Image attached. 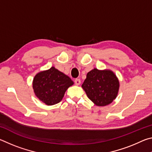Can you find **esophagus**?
<instances>
[{
  "mask_svg": "<svg viewBox=\"0 0 152 152\" xmlns=\"http://www.w3.org/2000/svg\"><path fill=\"white\" fill-rule=\"evenodd\" d=\"M80 83H81V81H80V79L76 78L75 80H74V84H75L76 85L78 86V85H80Z\"/></svg>",
  "mask_w": 152,
  "mask_h": 152,
  "instance_id": "34e87169",
  "label": "esophagus"
}]
</instances>
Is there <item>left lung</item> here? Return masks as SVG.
Segmentation results:
<instances>
[{
  "label": "left lung",
  "instance_id": "obj_1",
  "mask_svg": "<svg viewBox=\"0 0 152 152\" xmlns=\"http://www.w3.org/2000/svg\"><path fill=\"white\" fill-rule=\"evenodd\" d=\"M88 99L97 106H105L113 101L119 91V82L110 70L94 68L88 72L82 85Z\"/></svg>",
  "mask_w": 152,
  "mask_h": 152
}]
</instances>
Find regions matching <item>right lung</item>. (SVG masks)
Wrapping results in <instances>:
<instances>
[{
  "label": "right lung",
  "mask_w": 152,
  "mask_h": 152,
  "mask_svg": "<svg viewBox=\"0 0 152 152\" xmlns=\"http://www.w3.org/2000/svg\"><path fill=\"white\" fill-rule=\"evenodd\" d=\"M73 84L70 77L51 67L35 76L33 88L40 101L47 105H53L61 101L66 90Z\"/></svg>",
  "instance_id": "add662e5"
}]
</instances>
